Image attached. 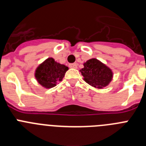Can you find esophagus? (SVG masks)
Wrapping results in <instances>:
<instances>
[{"label":"esophagus","mask_w":146,"mask_h":146,"mask_svg":"<svg viewBox=\"0 0 146 146\" xmlns=\"http://www.w3.org/2000/svg\"><path fill=\"white\" fill-rule=\"evenodd\" d=\"M69 68H72V69H77V64L74 63V64H70L69 65Z\"/></svg>","instance_id":"esophagus-1"}]
</instances>
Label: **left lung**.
<instances>
[{
    "mask_svg": "<svg viewBox=\"0 0 146 146\" xmlns=\"http://www.w3.org/2000/svg\"><path fill=\"white\" fill-rule=\"evenodd\" d=\"M84 68L80 70L83 80L88 84L96 88H103L110 84L113 73L109 67L96 58H91L83 64Z\"/></svg>",
    "mask_w": 146,
    "mask_h": 146,
    "instance_id": "left-lung-1",
    "label": "left lung"
}]
</instances>
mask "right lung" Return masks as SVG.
Here are the masks:
<instances>
[{
  "mask_svg": "<svg viewBox=\"0 0 146 146\" xmlns=\"http://www.w3.org/2000/svg\"><path fill=\"white\" fill-rule=\"evenodd\" d=\"M68 69L66 66L59 64L52 58H48L37 67L35 77L42 87L49 89L63 80Z\"/></svg>",
  "mask_w": 146,
  "mask_h": 146,
  "instance_id": "add662e5",
  "label": "right lung"
}]
</instances>
